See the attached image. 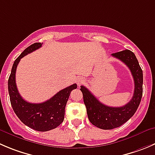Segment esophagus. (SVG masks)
I'll return each instance as SVG.
<instances>
[{"label": "esophagus", "mask_w": 155, "mask_h": 155, "mask_svg": "<svg viewBox=\"0 0 155 155\" xmlns=\"http://www.w3.org/2000/svg\"><path fill=\"white\" fill-rule=\"evenodd\" d=\"M76 83H77V85H80L81 84L83 83L84 81H85V80H84V79L82 77H81V76H79V77L76 78Z\"/></svg>", "instance_id": "obj_1"}]
</instances>
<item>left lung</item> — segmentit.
Returning <instances> with one entry per match:
<instances>
[{
	"label": "left lung",
	"mask_w": 155,
	"mask_h": 155,
	"mask_svg": "<svg viewBox=\"0 0 155 155\" xmlns=\"http://www.w3.org/2000/svg\"><path fill=\"white\" fill-rule=\"evenodd\" d=\"M111 55L120 60L129 67L134 79L135 89L129 103L123 107H114L101 103L88 88L81 85L80 90L83 95L88 120L93 125L102 130H112L128 121L139 107L143 90V73L134 53L127 49Z\"/></svg>",
	"instance_id": "left-lung-1"
}]
</instances>
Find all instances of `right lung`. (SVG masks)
Masks as SVG:
<instances>
[{
	"mask_svg": "<svg viewBox=\"0 0 155 155\" xmlns=\"http://www.w3.org/2000/svg\"><path fill=\"white\" fill-rule=\"evenodd\" d=\"M41 45V43H34L25 48L16 58L8 79V91L12 107L19 119L33 130L46 132L55 129L64 121L66 104L70 92L77 88V85L73 84L61 90L51 98L43 103H29L21 97L16 84V67L21 58L38 49Z\"/></svg>",
	"mask_w": 155,
	"mask_h": 155,
	"instance_id": "1",
	"label": "right lung"
}]
</instances>
